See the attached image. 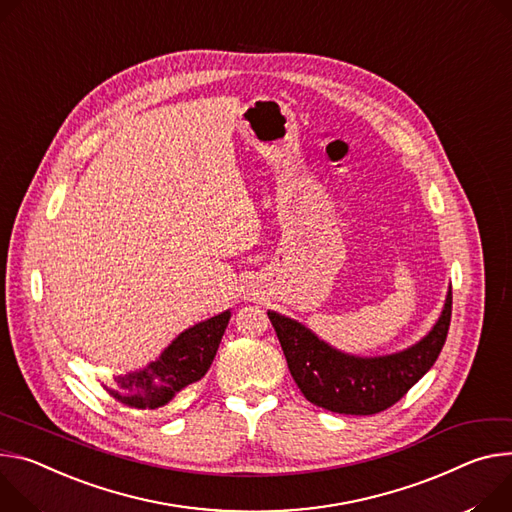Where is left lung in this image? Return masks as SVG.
Returning a JSON list of instances; mask_svg holds the SVG:
<instances>
[{"label": "left lung", "mask_w": 512, "mask_h": 512, "mask_svg": "<svg viewBox=\"0 0 512 512\" xmlns=\"http://www.w3.org/2000/svg\"><path fill=\"white\" fill-rule=\"evenodd\" d=\"M267 316L306 400L331 412L367 416L396 404L433 367L449 331L451 290L429 335L404 351L382 357L341 353L304 324L273 310Z\"/></svg>", "instance_id": "left-lung-1"}]
</instances>
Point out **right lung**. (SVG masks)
I'll use <instances>...</instances> for the list:
<instances>
[{"instance_id": "right-lung-1", "label": "right lung", "mask_w": 512, "mask_h": 512, "mask_svg": "<svg viewBox=\"0 0 512 512\" xmlns=\"http://www.w3.org/2000/svg\"><path fill=\"white\" fill-rule=\"evenodd\" d=\"M228 320L230 310L194 324L183 331L157 361H151L145 369L114 378V390L104 388L114 400L132 408H159L167 404L179 390L206 376Z\"/></svg>"}]
</instances>
